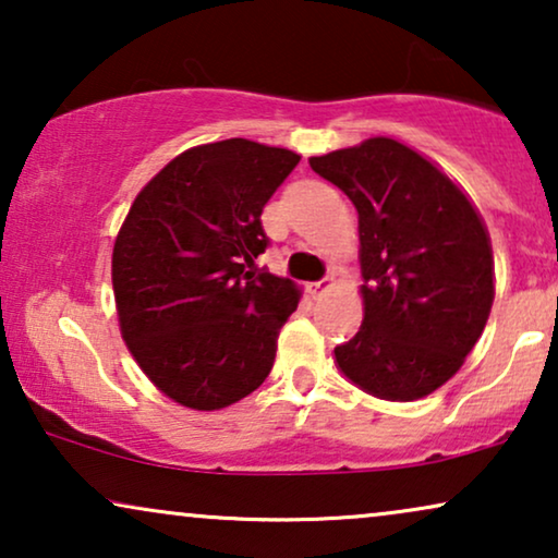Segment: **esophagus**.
Wrapping results in <instances>:
<instances>
[{"mask_svg":"<svg viewBox=\"0 0 558 558\" xmlns=\"http://www.w3.org/2000/svg\"><path fill=\"white\" fill-rule=\"evenodd\" d=\"M330 287H332V277H325V279H319V281H310L307 292H310L312 296H317V294H323L325 289H330Z\"/></svg>","mask_w":558,"mask_h":558,"instance_id":"1","label":"esophagus"}]
</instances>
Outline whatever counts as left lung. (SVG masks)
<instances>
[{
    "label": "left lung",
    "mask_w": 558,
    "mask_h": 558,
    "mask_svg": "<svg viewBox=\"0 0 558 558\" xmlns=\"http://www.w3.org/2000/svg\"><path fill=\"white\" fill-rule=\"evenodd\" d=\"M357 210L363 325L335 348L342 376L386 401L445 386L493 307L490 235L468 195L407 144L373 136L310 157Z\"/></svg>",
    "instance_id": "1"
}]
</instances>
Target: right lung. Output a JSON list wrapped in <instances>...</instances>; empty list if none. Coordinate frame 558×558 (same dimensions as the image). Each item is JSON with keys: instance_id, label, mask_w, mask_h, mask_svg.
Instances as JSON below:
<instances>
[{"instance_id": "1", "label": "right lung", "mask_w": 558, "mask_h": 558, "mask_svg": "<svg viewBox=\"0 0 558 558\" xmlns=\"http://www.w3.org/2000/svg\"><path fill=\"white\" fill-rule=\"evenodd\" d=\"M300 155L251 140L182 151L129 208L113 243L121 338L151 384L216 411L269 376L294 281L256 269L269 246L262 210Z\"/></svg>"}]
</instances>
